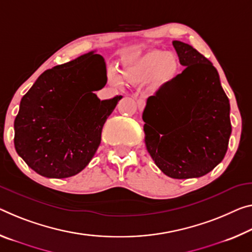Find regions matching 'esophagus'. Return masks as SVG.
Segmentation results:
<instances>
[{
	"label": "esophagus",
	"mask_w": 252,
	"mask_h": 252,
	"mask_svg": "<svg viewBox=\"0 0 252 252\" xmlns=\"http://www.w3.org/2000/svg\"><path fill=\"white\" fill-rule=\"evenodd\" d=\"M137 104H138V109L142 111L146 106V101H145V99H142V98H139V99H137Z\"/></svg>",
	"instance_id": "obj_1"
}]
</instances>
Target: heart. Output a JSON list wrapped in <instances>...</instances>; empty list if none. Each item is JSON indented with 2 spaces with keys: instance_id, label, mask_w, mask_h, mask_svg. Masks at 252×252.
Returning <instances> with one entry per match:
<instances>
[{
  "instance_id": "obj_1",
  "label": "heart",
  "mask_w": 252,
  "mask_h": 252,
  "mask_svg": "<svg viewBox=\"0 0 252 252\" xmlns=\"http://www.w3.org/2000/svg\"><path fill=\"white\" fill-rule=\"evenodd\" d=\"M178 70L177 56L161 49L134 53L123 58L122 62V76L126 81L132 84L151 81L155 89H160L163 84L174 79ZM110 78L114 84H119L115 75H111Z\"/></svg>"
}]
</instances>
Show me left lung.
I'll return each instance as SVG.
<instances>
[{"instance_id":"1","label":"left lung","mask_w":252,"mask_h":252,"mask_svg":"<svg viewBox=\"0 0 252 252\" xmlns=\"http://www.w3.org/2000/svg\"><path fill=\"white\" fill-rule=\"evenodd\" d=\"M173 45L185 69L148 97L145 141L167 176L201 177L225 156L232 130L230 103L212 63L185 42Z\"/></svg>"}]
</instances>
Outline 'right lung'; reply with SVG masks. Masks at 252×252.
Masks as SVG:
<instances>
[{"label": "right lung", "mask_w": 252, "mask_h": 252, "mask_svg": "<svg viewBox=\"0 0 252 252\" xmlns=\"http://www.w3.org/2000/svg\"><path fill=\"white\" fill-rule=\"evenodd\" d=\"M105 62L91 51L39 76L14 120V147L31 169L48 178L74 176L89 165L103 126L121 95L101 101Z\"/></svg>", "instance_id": "obj_1"}]
</instances>
